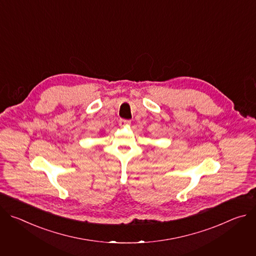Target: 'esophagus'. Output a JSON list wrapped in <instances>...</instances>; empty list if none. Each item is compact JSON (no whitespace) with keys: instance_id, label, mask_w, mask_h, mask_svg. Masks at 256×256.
I'll return each instance as SVG.
<instances>
[{"instance_id":"34e87169","label":"esophagus","mask_w":256,"mask_h":256,"mask_svg":"<svg viewBox=\"0 0 256 256\" xmlns=\"http://www.w3.org/2000/svg\"><path fill=\"white\" fill-rule=\"evenodd\" d=\"M118 124H120V126H128L130 124V122L126 120H120Z\"/></svg>"}]
</instances>
